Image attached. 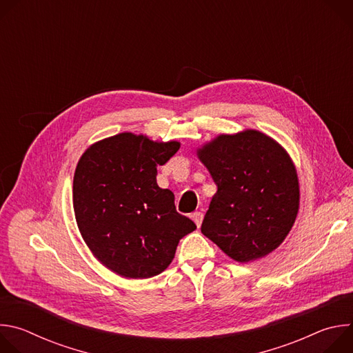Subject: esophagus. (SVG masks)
<instances>
[{
	"label": "esophagus",
	"mask_w": 353,
	"mask_h": 353,
	"mask_svg": "<svg viewBox=\"0 0 353 353\" xmlns=\"http://www.w3.org/2000/svg\"><path fill=\"white\" fill-rule=\"evenodd\" d=\"M191 219H192V221L195 222V225L199 228L201 223H203L204 215H203V212H194V214H191Z\"/></svg>",
	"instance_id": "34e87169"
}]
</instances>
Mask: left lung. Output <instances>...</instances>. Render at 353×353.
Wrapping results in <instances>:
<instances>
[{
  "instance_id": "left-lung-1",
  "label": "left lung",
  "mask_w": 353,
  "mask_h": 353,
  "mask_svg": "<svg viewBox=\"0 0 353 353\" xmlns=\"http://www.w3.org/2000/svg\"><path fill=\"white\" fill-rule=\"evenodd\" d=\"M215 184L201 226L237 263L268 256L289 234L300 205L299 177L286 149L257 130L221 134L196 149Z\"/></svg>"
}]
</instances>
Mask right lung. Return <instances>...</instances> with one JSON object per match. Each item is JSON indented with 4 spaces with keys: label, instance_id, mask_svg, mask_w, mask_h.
<instances>
[{
    "label": "right lung",
    "instance_id": "add662e5",
    "mask_svg": "<svg viewBox=\"0 0 353 353\" xmlns=\"http://www.w3.org/2000/svg\"><path fill=\"white\" fill-rule=\"evenodd\" d=\"M180 142L121 132L92 143L78 161L72 204L92 254L131 279L163 272L181 237L196 229L174 207V194L157 183Z\"/></svg>",
    "mask_w": 353,
    "mask_h": 353
}]
</instances>
